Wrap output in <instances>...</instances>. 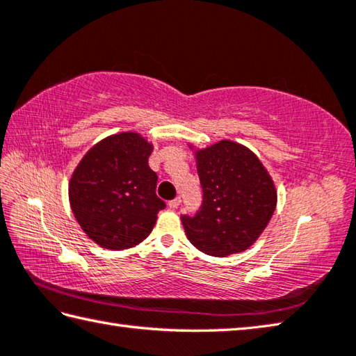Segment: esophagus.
<instances>
[{"label": "esophagus", "mask_w": 356, "mask_h": 356, "mask_svg": "<svg viewBox=\"0 0 356 356\" xmlns=\"http://www.w3.org/2000/svg\"><path fill=\"white\" fill-rule=\"evenodd\" d=\"M180 202H182V200H180V197L172 199V200H170V202H168V207L171 208V210H176V208L180 205Z\"/></svg>", "instance_id": "obj_1"}]
</instances>
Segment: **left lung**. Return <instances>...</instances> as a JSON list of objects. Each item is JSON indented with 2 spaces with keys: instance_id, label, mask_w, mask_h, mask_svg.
Here are the masks:
<instances>
[{
  "instance_id": "1",
  "label": "left lung",
  "mask_w": 356,
  "mask_h": 356,
  "mask_svg": "<svg viewBox=\"0 0 356 356\" xmlns=\"http://www.w3.org/2000/svg\"><path fill=\"white\" fill-rule=\"evenodd\" d=\"M188 146L194 152L204 190L197 214L180 218L188 241L210 256L245 252L276 210L273 179L259 157L238 142L225 138L207 148Z\"/></svg>"
}]
</instances>
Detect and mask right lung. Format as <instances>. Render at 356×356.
I'll return each mask as SVG.
<instances>
[{
  "label": "right lung",
  "mask_w": 356,
  "mask_h": 356,
  "mask_svg": "<svg viewBox=\"0 0 356 356\" xmlns=\"http://www.w3.org/2000/svg\"><path fill=\"white\" fill-rule=\"evenodd\" d=\"M154 145L134 131L104 137L90 148L69 180V204L90 241L128 250L148 238L165 202L156 196L157 174L148 157Z\"/></svg>",
  "instance_id": "1"
}]
</instances>
